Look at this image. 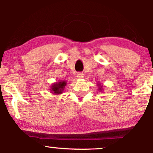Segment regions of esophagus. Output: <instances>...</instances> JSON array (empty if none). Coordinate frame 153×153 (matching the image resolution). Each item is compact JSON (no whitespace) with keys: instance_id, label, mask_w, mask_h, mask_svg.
<instances>
[{"instance_id":"34e87169","label":"esophagus","mask_w":153,"mask_h":153,"mask_svg":"<svg viewBox=\"0 0 153 153\" xmlns=\"http://www.w3.org/2000/svg\"><path fill=\"white\" fill-rule=\"evenodd\" d=\"M77 77H78V78H79V79H82L84 78V74L81 72L78 73V74H77Z\"/></svg>"}]
</instances>
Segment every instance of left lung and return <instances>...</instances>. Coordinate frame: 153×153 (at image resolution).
I'll use <instances>...</instances> for the list:
<instances>
[{
  "instance_id": "8db88e82",
  "label": "left lung",
  "mask_w": 153,
  "mask_h": 153,
  "mask_svg": "<svg viewBox=\"0 0 153 153\" xmlns=\"http://www.w3.org/2000/svg\"><path fill=\"white\" fill-rule=\"evenodd\" d=\"M97 86H98V89H99V91H103V85H101L100 83L98 82L97 83Z\"/></svg>"
}]
</instances>
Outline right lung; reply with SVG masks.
<instances>
[{
	"label": "right lung",
	"instance_id": "right-lung-1",
	"mask_svg": "<svg viewBox=\"0 0 153 153\" xmlns=\"http://www.w3.org/2000/svg\"><path fill=\"white\" fill-rule=\"evenodd\" d=\"M66 85V80H60L59 82H54L51 85L50 91L53 94L59 95L63 93L64 91L65 87Z\"/></svg>",
	"mask_w": 153,
	"mask_h": 153
}]
</instances>
